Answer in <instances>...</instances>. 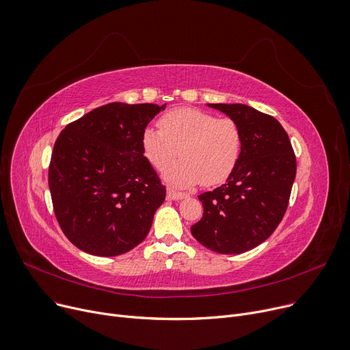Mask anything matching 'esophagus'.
Masks as SVG:
<instances>
[{
    "instance_id": "obj_1",
    "label": "esophagus",
    "mask_w": 350,
    "mask_h": 350,
    "mask_svg": "<svg viewBox=\"0 0 350 350\" xmlns=\"http://www.w3.org/2000/svg\"><path fill=\"white\" fill-rule=\"evenodd\" d=\"M189 194L187 193H180L174 189H167V197L172 200H181V199H186Z\"/></svg>"
}]
</instances>
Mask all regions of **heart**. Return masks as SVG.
<instances>
[{"mask_svg":"<svg viewBox=\"0 0 350 350\" xmlns=\"http://www.w3.org/2000/svg\"><path fill=\"white\" fill-rule=\"evenodd\" d=\"M243 134L233 118L199 109H174L159 120V129L146 127L142 148L157 170L181 157L164 170V180L176 187L202 181L215 186L229 177L241 154Z\"/></svg>","mask_w":350,"mask_h":350,"instance_id":"heart-1","label":"heart"}]
</instances>
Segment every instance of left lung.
<instances>
[{
  "label": "left lung",
  "mask_w": 350,
  "mask_h": 350,
  "mask_svg": "<svg viewBox=\"0 0 350 350\" xmlns=\"http://www.w3.org/2000/svg\"><path fill=\"white\" fill-rule=\"evenodd\" d=\"M241 129V154L226 183L199 196L203 217L193 237L221 254L254 249L282 221L296 177V157L279 121L246 104H207Z\"/></svg>",
  "instance_id": "8db88e82"
}]
</instances>
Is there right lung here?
<instances>
[{
    "instance_id": "right-lung-1",
    "label": "right lung",
    "mask_w": 350,
    "mask_h": 350,
    "mask_svg": "<svg viewBox=\"0 0 350 350\" xmlns=\"http://www.w3.org/2000/svg\"><path fill=\"white\" fill-rule=\"evenodd\" d=\"M164 109L110 103L59 133L49 186L57 221L75 247L111 257L148 234L165 187L143 154L142 133Z\"/></svg>"
}]
</instances>
